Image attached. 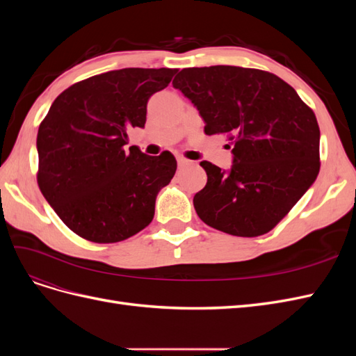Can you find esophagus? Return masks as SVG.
<instances>
[{
  "label": "esophagus",
  "mask_w": 356,
  "mask_h": 356,
  "mask_svg": "<svg viewBox=\"0 0 356 356\" xmlns=\"http://www.w3.org/2000/svg\"><path fill=\"white\" fill-rule=\"evenodd\" d=\"M188 165H190V161H188L187 159H182V157L178 159V168H179V169H184V168H187Z\"/></svg>",
  "instance_id": "34e87169"
}]
</instances>
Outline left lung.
Wrapping results in <instances>:
<instances>
[{
	"label": "left lung",
	"mask_w": 356,
	"mask_h": 356,
	"mask_svg": "<svg viewBox=\"0 0 356 356\" xmlns=\"http://www.w3.org/2000/svg\"><path fill=\"white\" fill-rule=\"evenodd\" d=\"M172 84L199 110L204 134L233 144L229 172L200 161L208 181L193 199L199 218L242 238L270 232L319 174L315 113L282 79L255 68H184Z\"/></svg>",
	"instance_id": "8db88e82"
}]
</instances>
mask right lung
I'll return each instance as SVG.
<instances>
[{
    "label": "right lung",
    "instance_id": "add662e5",
    "mask_svg": "<svg viewBox=\"0 0 356 356\" xmlns=\"http://www.w3.org/2000/svg\"><path fill=\"white\" fill-rule=\"evenodd\" d=\"M178 70L123 68L75 83L51 104L37 135V182L68 229L96 243L124 241L153 221L156 197L177 170L174 154L124 149L144 127L149 96Z\"/></svg>",
    "mask_w": 356,
    "mask_h": 356
}]
</instances>
